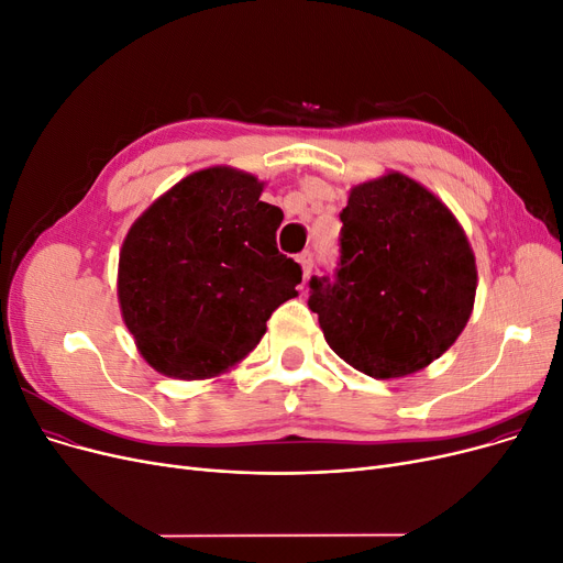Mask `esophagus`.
<instances>
[{
    "label": "esophagus",
    "instance_id": "34e87169",
    "mask_svg": "<svg viewBox=\"0 0 563 563\" xmlns=\"http://www.w3.org/2000/svg\"><path fill=\"white\" fill-rule=\"evenodd\" d=\"M298 263L302 265V273L305 277L311 273V265H313V252L311 250H305L300 256H298Z\"/></svg>",
    "mask_w": 563,
    "mask_h": 563
}]
</instances>
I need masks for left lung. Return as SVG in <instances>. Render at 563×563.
<instances>
[{"mask_svg": "<svg viewBox=\"0 0 563 563\" xmlns=\"http://www.w3.org/2000/svg\"><path fill=\"white\" fill-rule=\"evenodd\" d=\"M339 218V261L309 279V309L343 362L371 378H404L467 325L476 265L465 231L404 174L353 187Z\"/></svg>", "mask_w": 563, "mask_h": 563, "instance_id": "left-lung-1", "label": "left lung"}]
</instances>
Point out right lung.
I'll return each mask as SVG.
<instances>
[{"instance_id": "add662e5", "label": "right lung", "mask_w": 563, "mask_h": 563, "mask_svg": "<svg viewBox=\"0 0 563 563\" xmlns=\"http://www.w3.org/2000/svg\"><path fill=\"white\" fill-rule=\"evenodd\" d=\"M261 192L254 176L210 167L174 185L128 231L119 302L155 371L180 380L218 376L298 296L302 267L277 250L284 212Z\"/></svg>"}]
</instances>
